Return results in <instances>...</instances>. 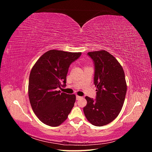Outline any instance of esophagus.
<instances>
[{"instance_id": "esophagus-1", "label": "esophagus", "mask_w": 152, "mask_h": 152, "mask_svg": "<svg viewBox=\"0 0 152 152\" xmlns=\"http://www.w3.org/2000/svg\"><path fill=\"white\" fill-rule=\"evenodd\" d=\"M80 98H81V97H80V96H77V95L76 96V99H77V100H79Z\"/></svg>"}]
</instances>
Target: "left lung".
Listing matches in <instances>:
<instances>
[{
  "label": "left lung",
  "instance_id": "left-lung-1",
  "mask_svg": "<svg viewBox=\"0 0 152 152\" xmlns=\"http://www.w3.org/2000/svg\"><path fill=\"white\" fill-rule=\"evenodd\" d=\"M94 65V84L96 96H86L85 116L91 124L103 126L112 122L121 112L125 100L127 85L122 66L106 50L89 52Z\"/></svg>",
  "mask_w": 152,
  "mask_h": 152
}]
</instances>
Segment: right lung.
<instances>
[{
    "instance_id": "right-lung-1",
    "label": "right lung",
    "mask_w": 152,
    "mask_h": 152,
    "mask_svg": "<svg viewBox=\"0 0 152 152\" xmlns=\"http://www.w3.org/2000/svg\"><path fill=\"white\" fill-rule=\"evenodd\" d=\"M81 54L50 50L31 69L28 83L30 104L37 117L48 126L60 125L74 106L75 95L61 93L57 88L66 86L69 66Z\"/></svg>"
}]
</instances>
